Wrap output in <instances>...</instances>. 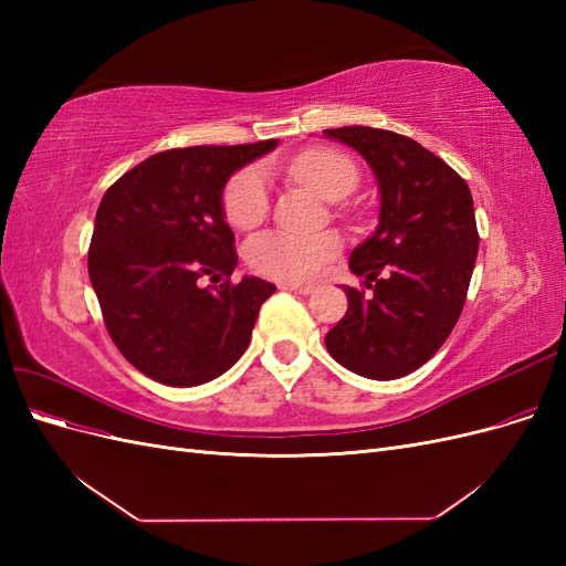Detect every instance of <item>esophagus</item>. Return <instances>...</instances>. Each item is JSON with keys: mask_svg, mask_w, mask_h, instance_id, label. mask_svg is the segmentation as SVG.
<instances>
[{"mask_svg": "<svg viewBox=\"0 0 566 566\" xmlns=\"http://www.w3.org/2000/svg\"><path fill=\"white\" fill-rule=\"evenodd\" d=\"M281 287L283 290H293V293H300V295H310L312 290H314V285H310V283H293V281L281 283Z\"/></svg>", "mask_w": 566, "mask_h": 566, "instance_id": "obj_1", "label": "esophagus"}]
</instances>
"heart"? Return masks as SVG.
Masks as SVG:
<instances>
[{
	"label": "heart",
	"instance_id": "1",
	"mask_svg": "<svg viewBox=\"0 0 566 566\" xmlns=\"http://www.w3.org/2000/svg\"><path fill=\"white\" fill-rule=\"evenodd\" d=\"M293 179L312 186L323 198H345L358 184L356 163L335 148H310L290 163ZM224 214L229 224L248 231L260 227L269 214V179L262 167H245L235 172L224 191ZM342 250L335 233H287L266 231L254 235L245 256L254 271L285 281H310L318 276Z\"/></svg>",
	"mask_w": 566,
	"mask_h": 566
}]
</instances>
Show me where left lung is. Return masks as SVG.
I'll return each mask as SVG.
<instances>
[{"label":"left lung","mask_w":566,"mask_h":566,"mask_svg":"<svg viewBox=\"0 0 566 566\" xmlns=\"http://www.w3.org/2000/svg\"><path fill=\"white\" fill-rule=\"evenodd\" d=\"M325 136L361 153L382 196L378 229L349 256L373 293L345 287L347 314L325 347L364 378H403L439 352L465 306L479 250L470 186L403 134L356 125Z\"/></svg>","instance_id":"1"}]
</instances>
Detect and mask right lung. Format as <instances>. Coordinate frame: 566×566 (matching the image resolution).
Returning <instances> with one entry per match:
<instances>
[{"label": "right lung", "mask_w": 566, "mask_h": 566, "mask_svg": "<svg viewBox=\"0 0 566 566\" xmlns=\"http://www.w3.org/2000/svg\"><path fill=\"white\" fill-rule=\"evenodd\" d=\"M273 146L276 139L169 148L132 167L101 198L90 279L115 347L150 380L210 382L248 349L276 285L231 283L238 254L221 191L235 169ZM221 277V286L203 285Z\"/></svg>", "instance_id": "1"}]
</instances>
